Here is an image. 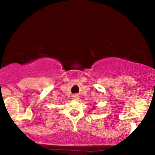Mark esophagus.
<instances>
[{
    "label": "esophagus",
    "instance_id": "1",
    "mask_svg": "<svg viewBox=\"0 0 155 155\" xmlns=\"http://www.w3.org/2000/svg\"><path fill=\"white\" fill-rule=\"evenodd\" d=\"M73 97H74V99H75V100H77V99H79V95H73Z\"/></svg>",
    "mask_w": 155,
    "mask_h": 155
}]
</instances>
